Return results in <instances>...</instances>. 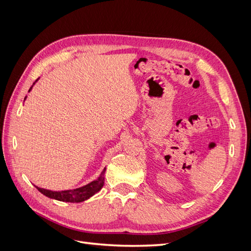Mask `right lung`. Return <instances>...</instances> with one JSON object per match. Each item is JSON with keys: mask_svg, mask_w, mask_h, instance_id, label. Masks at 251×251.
Here are the masks:
<instances>
[{"mask_svg": "<svg viewBox=\"0 0 251 251\" xmlns=\"http://www.w3.org/2000/svg\"><path fill=\"white\" fill-rule=\"evenodd\" d=\"M37 81V79L35 80V82ZM35 82H33V85ZM32 85V87H33ZM32 87L29 89V92L31 91ZM27 98V96L25 97V100ZM104 173H105V168L103 169V171L101 172V174L100 175L96 180L90 182L89 184L83 185L81 187L75 188V189H68V191H60V192H55V191H50V189H45V188H41L35 186L39 192H41L43 195H45L48 198L51 199H55L58 201H63V202H71V203H79L85 200H88L91 197L94 196L97 192H100V189L102 188L103 184H104Z\"/></svg>", "mask_w": 251, "mask_h": 251, "instance_id": "add662e5", "label": "right lung"}]
</instances>
